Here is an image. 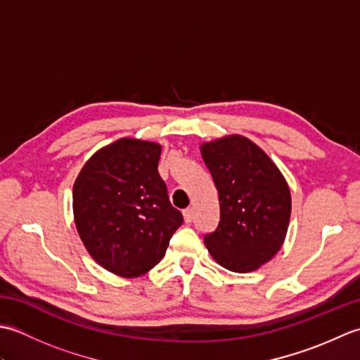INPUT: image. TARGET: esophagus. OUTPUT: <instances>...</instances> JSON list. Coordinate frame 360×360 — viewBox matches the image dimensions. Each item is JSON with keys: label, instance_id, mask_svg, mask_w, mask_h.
<instances>
[{"label": "esophagus", "instance_id": "esophagus-1", "mask_svg": "<svg viewBox=\"0 0 360 360\" xmlns=\"http://www.w3.org/2000/svg\"><path fill=\"white\" fill-rule=\"evenodd\" d=\"M182 215H184V221L187 224L192 223V221H193V209H186L184 212H182Z\"/></svg>", "mask_w": 360, "mask_h": 360}]
</instances>
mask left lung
<instances>
[{"instance_id":"left-lung-1","label":"left lung","mask_w":360,"mask_h":360,"mask_svg":"<svg viewBox=\"0 0 360 360\" xmlns=\"http://www.w3.org/2000/svg\"><path fill=\"white\" fill-rule=\"evenodd\" d=\"M215 182L219 224L204 236L218 264L252 272L272 259L285 243L290 219V190L267 153L241 134L200 143Z\"/></svg>"}]
</instances>
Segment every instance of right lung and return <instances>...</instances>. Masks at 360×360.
I'll list each match as a JSON object with an SVG mask.
<instances>
[{"label": "right lung", "instance_id": "right-lung-1", "mask_svg": "<svg viewBox=\"0 0 360 360\" xmlns=\"http://www.w3.org/2000/svg\"><path fill=\"white\" fill-rule=\"evenodd\" d=\"M160 151L158 142L120 137L97 150L74 181V223L83 246L119 277L153 269L182 224L158 172Z\"/></svg>", "mask_w": 360, "mask_h": 360}]
</instances>
